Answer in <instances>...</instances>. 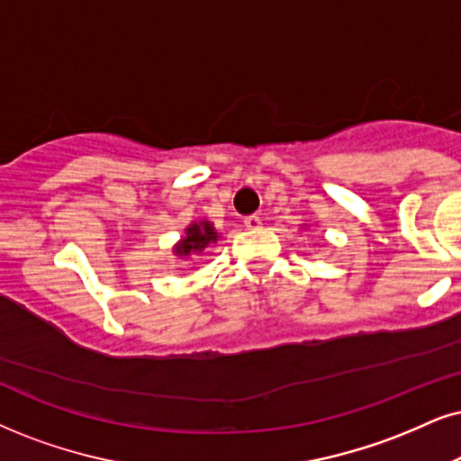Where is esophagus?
Returning a JSON list of instances; mask_svg holds the SVG:
<instances>
[{"mask_svg": "<svg viewBox=\"0 0 461 461\" xmlns=\"http://www.w3.org/2000/svg\"><path fill=\"white\" fill-rule=\"evenodd\" d=\"M243 224H246V229H249V230H257V229H260V224H263V221H260L258 215H248V218L243 220Z\"/></svg>", "mask_w": 461, "mask_h": 461, "instance_id": "obj_1", "label": "esophagus"}]
</instances>
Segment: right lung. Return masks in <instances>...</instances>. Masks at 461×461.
<instances>
[{
	"mask_svg": "<svg viewBox=\"0 0 461 461\" xmlns=\"http://www.w3.org/2000/svg\"><path fill=\"white\" fill-rule=\"evenodd\" d=\"M220 232L215 230L213 221L209 220H196L187 224V229H184V235L181 240L173 246V254L177 258H192V257H201V254L207 249L212 243L218 241Z\"/></svg>",
	"mask_w": 461,
	"mask_h": 461,
	"instance_id": "obj_1",
	"label": "right lung"
}]
</instances>
